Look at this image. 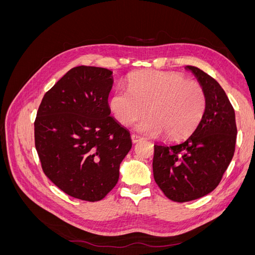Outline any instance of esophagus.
<instances>
[{
	"mask_svg": "<svg viewBox=\"0 0 255 255\" xmlns=\"http://www.w3.org/2000/svg\"><path fill=\"white\" fill-rule=\"evenodd\" d=\"M130 138H132V141H133V143H136V142H138V141L142 140V138H141L140 136L136 135V134H132V135H130Z\"/></svg>",
	"mask_w": 255,
	"mask_h": 255,
	"instance_id": "esophagus-1",
	"label": "esophagus"
}]
</instances>
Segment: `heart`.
Instances as JSON below:
<instances>
[{"mask_svg": "<svg viewBox=\"0 0 255 255\" xmlns=\"http://www.w3.org/2000/svg\"><path fill=\"white\" fill-rule=\"evenodd\" d=\"M110 107L122 126L140 120L148 112L150 118L137 125V130L179 140L201 122L206 94L201 84L187 81L180 73L142 70L129 76L128 90L119 88L114 92Z\"/></svg>", "mask_w": 255, "mask_h": 255, "instance_id": "b5f03b06", "label": "heart"}]
</instances>
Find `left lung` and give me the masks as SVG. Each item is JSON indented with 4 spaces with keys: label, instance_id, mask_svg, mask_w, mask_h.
<instances>
[{
    "label": "left lung",
    "instance_id": "obj_1",
    "mask_svg": "<svg viewBox=\"0 0 255 255\" xmlns=\"http://www.w3.org/2000/svg\"><path fill=\"white\" fill-rule=\"evenodd\" d=\"M185 69L205 90L204 116L185 140L154 144L153 157L154 180L175 202L199 199L218 186L233 158L237 135L234 109L219 83L197 67Z\"/></svg>",
    "mask_w": 255,
    "mask_h": 255
}]
</instances>
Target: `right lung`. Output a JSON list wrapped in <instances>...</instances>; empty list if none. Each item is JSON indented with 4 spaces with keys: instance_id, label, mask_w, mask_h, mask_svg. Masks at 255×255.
I'll return each mask as SVG.
<instances>
[{
    "instance_id": "obj_1",
    "label": "right lung",
    "mask_w": 255,
    "mask_h": 255,
    "mask_svg": "<svg viewBox=\"0 0 255 255\" xmlns=\"http://www.w3.org/2000/svg\"><path fill=\"white\" fill-rule=\"evenodd\" d=\"M113 84L109 69L74 67L44 95L34 123L44 174L85 201H99L115 187L132 148L129 132L111 116Z\"/></svg>"
}]
</instances>
